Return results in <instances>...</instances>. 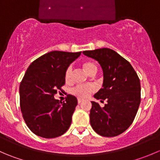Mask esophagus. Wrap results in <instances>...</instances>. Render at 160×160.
Returning a JSON list of instances; mask_svg holds the SVG:
<instances>
[{"label":"esophagus","mask_w":160,"mask_h":160,"mask_svg":"<svg viewBox=\"0 0 160 160\" xmlns=\"http://www.w3.org/2000/svg\"><path fill=\"white\" fill-rule=\"evenodd\" d=\"M82 101H83V100H82V99H80V98H78V99H77V102H78V104L81 103Z\"/></svg>","instance_id":"1"}]
</instances>
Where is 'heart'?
Returning <instances> with one entry per match:
<instances>
[{
	"instance_id": "obj_1",
	"label": "heart",
	"mask_w": 160,
	"mask_h": 160,
	"mask_svg": "<svg viewBox=\"0 0 160 160\" xmlns=\"http://www.w3.org/2000/svg\"><path fill=\"white\" fill-rule=\"evenodd\" d=\"M82 66H83L84 70L88 74L91 73L94 71L97 72V66L91 62H84L82 64ZM71 77H72V67L69 66L66 69V72H65V80H66V81L69 82L71 80ZM94 90H95V88L93 85H77V86L74 87L71 90V92L74 95L77 96V97L84 98L89 96L90 94L94 92Z\"/></svg>"
}]
</instances>
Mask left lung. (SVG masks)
Segmentation results:
<instances>
[{"label": "left lung", "mask_w": 160, "mask_h": 160, "mask_svg": "<svg viewBox=\"0 0 160 160\" xmlns=\"http://www.w3.org/2000/svg\"><path fill=\"white\" fill-rule=\"evenodd\" d=\"M83 55L98 62L103 71L102 88L94 95L105 106L91 102L90 123L97 134L115 137L131 125L141 102V84L131 63L110 48L84 51Z\"/></svg>", "instance_id": "left-lung-1"}]
</instances>
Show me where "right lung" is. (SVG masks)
Instances as JSON below:
<instances>
[{"label": "right lung", "mask_w": 160, "mask_h": 160, "mask_svg": "<svg viewBox=\"0 0 160 160\" xmlns=\"http://www.w3.org/2000/svg\"><path fill=\"white\" fill-rule=\"evenodd\" d=\"M80 52L53 51L34 60L19 87L20 108L26 125L36 135L44 138L59 137L67 131L77 105L75 96L66 101L54 98L65 84V72Z\"/></svg>", "instance_id": "right-lung-1"}]
</instances>
